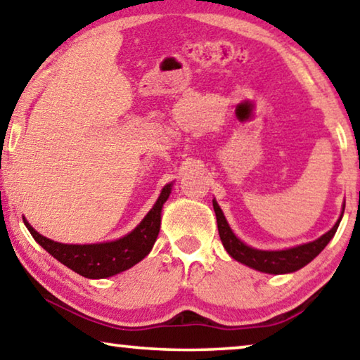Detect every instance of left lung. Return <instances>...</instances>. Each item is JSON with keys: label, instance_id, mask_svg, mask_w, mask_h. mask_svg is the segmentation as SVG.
I'll list each match as a JSON object with an SVG mask.
<instances>
[{"label": "left lung", "instance_id": "obj_1", "mask_svg": "<svg viewBox=\"0 0 360 360\" xmlns=\"http://www.w3.org/2000/svg\"><path fill=\"white\" fill-rule=\"evenodd\" d=\"M213 208L216 213V221H218L221 242L224 245L226 252L236 261L242 262V264L266 274H288L304 267L307 262H311L316 258V256L327 247V243L332 240L345 213L343 205V211H341V216L340 219L336 221V224L327 233H323L321 238H317V240L298 245V247L288 250H281V252H264V250H256L248 247V245H245L240 238H237L229 224H227L224 214H222L219 205L216 203V200H213Z\"/></svg>", "mask_w": 360, "mask_h": 360}]
</instances>
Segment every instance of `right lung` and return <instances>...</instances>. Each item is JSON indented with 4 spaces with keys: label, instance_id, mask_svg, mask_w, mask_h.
<instances>
[{
    "label": "right lung",
    "instance_id": "add662e5",
    "mask_svg": "<svg viewBox=\"0 0 360 360\" xmlns=\"http://www.w3.org/2000/svg\"><path fill=\"white\" fill-rule=\"evenodd\" d=\"M171 187H173V184H167L163 187L158 200L134 231L113 242L91 245L59 243L38 233L28 224L25 218L24 224L30 231L32 237L49 255H53L57 261L67 266L68 269L75 271L79 276L88 278L112 277L138 264L141 259H144L150 253L153 243L158 237L160 222H162V208L163 203L168 200Z\"/></svg>",
    "mask_w": 360,
    "mask_h": 360
}]
</instances>
